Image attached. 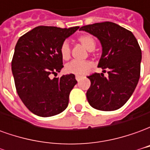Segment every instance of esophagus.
<instances>
[{
	"instance_id": "obj_1",
	"label": "esophagus",
	"mask_w": 150,
	"mask_h": 150,
	"mask_svg": "<svg viewBox=\"0 0 150 150\" xmlns=\"http://www.w3.org/2000/svg\"><path fill=\"white\" fill-rule=\"evenodd\" d=\"M81 79H82L81 76H75V79H76L78 82L80 81V80H81Z\"/></svg>"
}]
</instances>
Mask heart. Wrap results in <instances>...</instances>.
I'll use <instances>...</instances> for the list:
<instances>
[{
	"label": "heart",
	"mask_w": 150,
	"mask_h": 150,
	"mask_svg": "<svg viewBox=\"0 0 150 150\" xmlns=\"http://www.w3.org/2000/svg\"><path fill=\"white\" fill-rule=\"evenodd\" d=\"M78 40L79 42L89 51H92L96 48V41L94 38L90 34L81 35L79 38ZM60 54H61L62 59L64 60H68L71 58V48L67 41H65L62 43V45L60 46ZM91 67H92V63L88 61L86 62L72 61L66 66L65 70L69 74H72L76 76H82L85 75L88 70H90Z\"/></svg>",
	"instance_id": "heart-1"
}]
</instances>
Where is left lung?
<instances>
[{"label": "left lung", "instance_id": "left-lung-1", "mask_svg": "<svg viewBox=\"0 0 150 150\" xmlns=\"http://www.w3.org/2000/svg\"><path fill=\"white\" fill-rule=\"evenodd\" d=\"M94 35L102 46L98 64L108 76L94 73L88 78L91 86L87 91L89 104L100 111H114L125 104L138 83L142 50L131 31L119 25L105 21L82 26Z\"/></svg>", "mask_w": 150, "mask_h": 150}]
</instances>
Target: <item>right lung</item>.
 <instances>
[{"mask_svg": "<svg viewBox=\"0 0 150 150\" xmlns=\"http://www.w3.org/2000/svg\"><path fill=\"white\" fill-rule=\"evenodd\" d=\"M79 26L62 29L40 25L22 35L16 44L12 72L19 97L31 112L42 117L65 110L77 81L75 75L50 79L63 67L60 46Z\"/></svg>", "mask_w": 150, "mask_h": 150, "instance_id": "right-lung-1", "label": "right lung"}]
</instances>
